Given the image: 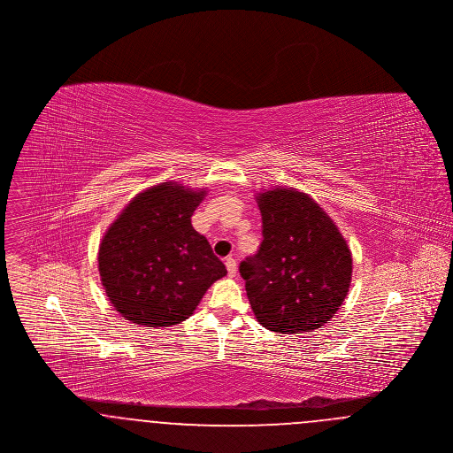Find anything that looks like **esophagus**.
Returning a JSON list of instances; mask_svg holds the SVG:
<instances>
[{"mask_svg":"<svg viewBox=\"0 0 453 453\" xmlns=\"http://www.w3.org/2000/svg\"><path fill=\"white\" fill-rule=\"evenodd\" d=\"M226 268H227V275L229 277H234L237 272V263L234 258H227L226 259Z\"/></svg>","mask_w":453,"mask_h":453,"instance_id":"esophagus-1","label":"esophagus"}]
</instances>
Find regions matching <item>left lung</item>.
<instances>
[{
    "instance_id": "1",
    "label": "left lung",
    "mask_w": 453,
    "mask_h": 453,
    "mask_svg": "<svg viewBox=\"0 0 453 453\" xmlns=\"http://www.w3.org/2000/svg\"><path fill=\"white\" fill-rule=\"evenodd\" d=\"M263 241L239 265L258 323L296 334L321 327L345 301L353 261L323 209L294 188L258 195Z\"/></svg>"
}]
</instances>
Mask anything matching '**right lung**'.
<instances>
[{"mask_svg":"<svg viewBox=\"0 0 453 453\" xmlns=\"http://www.w3.org/2000/svg\"><path fill=\"white\" fill-rule=\"evenodd\" d=\"M203 195L173 181L156 185L108 227L98 270L108 299L127 321L148 327L180 324L227 273L192 226Z\"/></svg>","mask_w":453,"mask_h":453,"instance_id":"1","label":"right lung"}]
</instances>
